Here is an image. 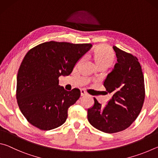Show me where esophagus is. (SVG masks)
Instances as JSON below:
<instances>
[{"mask_svg": "<svg viewBox=\"0 0 158 158\" xmlns=\"http://www.w3.org/2000/svg\"><path fill=\"white\" fill-rule=\"evenodd\" d=\"M87 95V93L85 91V90L81 89V96H85V95Z\"/></svg>", "mask_w": 158, "mask_h": 158, "instance_id": "1", "label": "esophagus"}]
</instances>
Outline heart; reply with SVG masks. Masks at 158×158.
<instances>
[{
  "label": "heart",
  "mask_w": 158,
  "mask_h": 158,
  "mask_svg": "<svg viewBox=\"0 0 158 158\" xmlns=\"http://www.w3.org/2000/svg\"><path fill=\"white\" fill-rule=\"evenodd\" d=\"M91 57L99 69H106L110 67L116 59V55L110 47L100 44L93 50ZM80 62V61H79Z\"/></svg>",
  "instance_id": "b5f03b06"
}]
</instances>
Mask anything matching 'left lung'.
<instances>
[{
  "mask_svg": "<svg viewBox=\"0 0 158 158\" xmlns=\"http://www.w3.org/2000/svg\"><path fill=\"white\" fill-rule=\"evenodd\" d=\"M118 63L104 82L111 99L102 106L94 98V105L88 109L92 126L106 133H116L129 127L140 114L145 99L142 69L138 58L116 46Z\"/></svg>",
  "mask_w": 158,
  "mask_h": 158,
  "instance_id": "1",
  "label": "left lung"
}]
</instances>
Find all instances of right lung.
<instances>
[{"instance_id": "1", "label": "right lung", "mask_w": 158, "mask_h": 158, "mask_svg": "<svg viewBox=\"0 0 158 158\" xmlns=\"http://www.w3.org/2000/svg\"><path fill=\"white\" fill-rule=\"evenodd\" d=\"M92 44L50 41L26 53L18 70L17 104L28 123L41 130L60 126L68 111L79 98V89L68 91L58 85L60 75H69Z\"/></svg>"}]
</instances>
